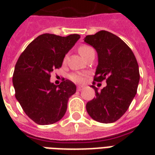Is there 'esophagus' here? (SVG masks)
<instances>
[{"label": "esophagus", "mask_w": 155, "mask_h": 155, "mask_svg": "<svg viewBox=\"0 0 155 155\" xmlns=\"http://www.w3.org/2000/svg\"><path fill=\"white\" fill-rule=\"evenodd\" d=\"M84 88V86H78L77 87V91H81Z\"/></svg>", "instance_id": "obj_1"}]
</instances>
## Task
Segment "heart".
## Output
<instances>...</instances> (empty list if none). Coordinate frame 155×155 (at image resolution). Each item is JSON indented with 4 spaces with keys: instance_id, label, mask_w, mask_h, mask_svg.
I'll return each mask as SVG.
<instances>
[{
    "instance_id": "heart-1",
    "label": "heart",
    "mask_w": 155,
    "mask_h": 155,
    "mask_svg": "<svg viewBox=\"0 0 155 155\" xmlns=\"http://www.w3.org/2000/svg\"><path fill=\"white\" fill-rule=\"evenodd\" d=\"M78 51L80 53V54L82 56L83 58H84L87 54H89L91 52L94 51V49L92 48L91 46L87 44H82L80 45L79 48H78ZM67 61V56L64 57L63 58V63H66ZM86 76V74L82 72H74L71 73L70 75H69V79H70L71 81L75 83H83L84 81V78Z\"/></svg>"
}]
</instances>
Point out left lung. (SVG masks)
Returning <instances> with one entry per match:
<instances>
[{"label": "left lung", "instance_id": "obj_1", "mask_svg": "<svg viewBox=\"0 0 155 155\" xmlns=\"http://www.w3.org/2000/svg\"><path fill=\"white\" fill-rule=\"evenodd\" d=\"M84 42L94 47L98 54L94 80H106L107 84L98 91L93 82L96 97L87 102L86 109L93 120L113 123L124 115L137 93L140 80L137 59L124 41L108 31L87 35Z\"/></svg>", "mask_w": 155, "mask_h": 155}]
</instances>
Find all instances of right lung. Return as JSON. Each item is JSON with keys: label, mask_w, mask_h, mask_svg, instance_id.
I'll list each match as a JSON object with an SVG mask.
<instances>
[{"label": "right lung", "mask_w": 155, "mask_h": 155, "mask_svg": "<svg viewBox=\"0 0 155 155\" xmlns=\"http://www.w3.org/2000/svg\"><path fill=\"white\" fill-rule=\"evenodd\" d=\"M80 38L79 35L61 37L43 34L28 45L17 61L13 75L16 99L38 125H51L62 119L68 100L76 92V86L70 80L56 86L50 79Z\"/></svg>", "instance_id": "1"}]
</instances>
